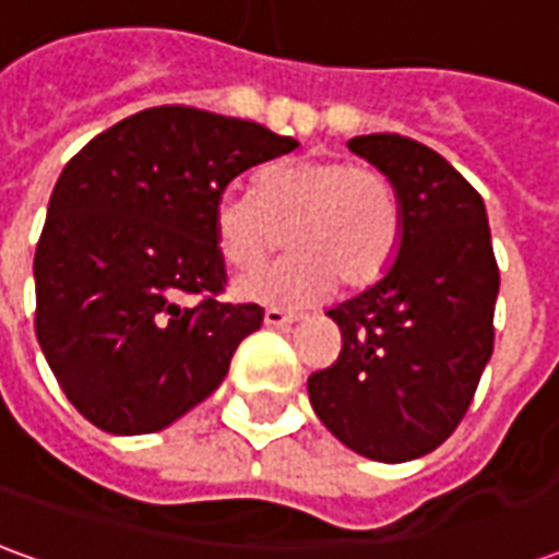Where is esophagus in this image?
Masks as SVG:
<instances>
[{"label":"esophagus","mask_w":559,"mask_h":559,"mask_svg":"<svg viewBox=\"0 0 559 559\" xmlns=\"http://www.w3.org/2000/svg\"><path fill=\"white\" fill-rule=\"evenodd\" d=\"M296 320H299V317L287 314V311H278V308H266V314H263V323H266V326H275V329L293 326Z\"/></svg>","instance_id":"1"}]
</instances>
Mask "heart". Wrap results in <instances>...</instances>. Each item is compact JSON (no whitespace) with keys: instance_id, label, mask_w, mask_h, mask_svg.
Instances as JSON below:
<instances>
[{"instance_id":"obj_1","label":"heart","mask_w":559,"mask_h":559,"mask_svg":"<svg viewBox=\"0 0 559 559\" xmlns=\"http://www.w3.org/2000/svg\"><path fill=\"white\" fill-rule=\"evenodd\" d=\"M287 229L293 254L236 281L245 302L299 308L323 299L335 281L344 290L374 284L395 260L401 200L386 173L344 158H293L257 176L254 191H224L212 233L233 272H251Z\"/></svg>"}]
</instances>
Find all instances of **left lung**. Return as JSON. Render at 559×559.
I'll return each mask as SVG.
<instances>
[{"instance_id":"obj_1","label":"left lung","mask_w":559,"mask_h":559,"mask_svg":"<svg viewBox=\"0 0 559 559\" xmlns=\"http://www.w3.org/2000/svg\"><path fill=\"white\" fill-rule=\"evenodd\" d=\"M347 146L395 185L401 239L383 278L329 311L344 344L308 399L347 449L401 464L464 419L493 350L500 272L479 191L443 155L401 134Z\"/></svg>"}]
</instances>
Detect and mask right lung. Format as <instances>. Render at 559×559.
Wrapping results in <instances>:
<instances>
[{
	"label": "right lung",
	"instance_id": "obj_1",
	"mask_svg": "<svg viewBox=\"0 0 559 559\" xmlns=\"http://www.w3.org/2000/svg\"><path fill=\"white\" fill-rule=\"evenodd\" d=\"M296 146L257 122L167 104L68 160L35 248V335L92 425L160 431L221 386L263 308L215 299L227 281L215 200Z\"/></svg>",
	"mask_w": 559,
	"mask_h": 559
}]
</instances>
